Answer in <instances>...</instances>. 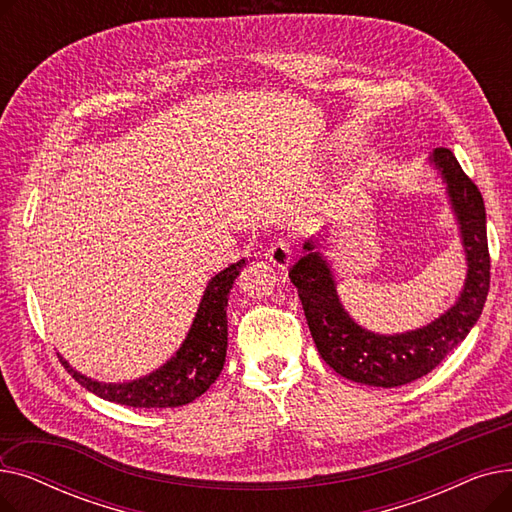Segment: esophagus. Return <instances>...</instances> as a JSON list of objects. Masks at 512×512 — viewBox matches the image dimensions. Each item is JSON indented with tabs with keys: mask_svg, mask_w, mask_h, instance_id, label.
<instances>
[{
	"mask_svg": "<svg viewBox=\"0 0 512 512\" xmlns=\"http://www.w3.org/2000/svg\"><path fill=\"white\" fill-rule=\"evenodd\" d=\"M267 259H270L276 267H280V270H288L292 259H294V251H292V245L288 240L284 238H278L274 245L270 247V251H267Z\"/></svg>",
	"mask_w": 512,
	"mask_h": 512,
	"instance_id": "obj_1",
	"label": "esophagus"
}]
</instances>
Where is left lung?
Masks as SVG:
<instances>
[{"mask_svg": "<svg viewBox=\"0 0 512 512\" xmlns=\"http://www.w3.org/2000/svg\"><path fill=\"white\" fill-rule=\"evenodd\" d=\"M429 166L440 174L446 186L467 259L463 290L448 311L427 326L402 334H378L359 326L344 309L332 265L319 253V242L313 238L305 242V253L288 272L290 282L299 290L321 359L351 382L396 388L423 378L467 338L486 305L490 253L486 207L479 188L463 172L450 149H434Z\"/></svg>", "mask_w": 512, "mask_h": 512, "instance_id": "obj_1", "label": "left lung"}]
</instances>
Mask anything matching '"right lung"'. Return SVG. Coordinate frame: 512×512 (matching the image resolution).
I'll list each match as a JSON object with an SVG mask.
<instances>
[{"label":"right lung","instance_id":"add662e5","mask_svg":"<svg viewBox=\"0 0 512 512\" xmlns=\"http://www.w3.org/2000/svg\"><path fill=\"white\" fill-rule=\"evenodd\" d=\"M242 267H245V259L232 263L207 282L184 342L176 355L153 373L132 382L105 384L87 378L58 355L62 365L80 386L118 405L134 409H172L188 405L207 392L224 369L228 348L226 307L232 284L236 276H240Z\"/></svg>","mask_w":512,"mask_h":512}]
</instances>
